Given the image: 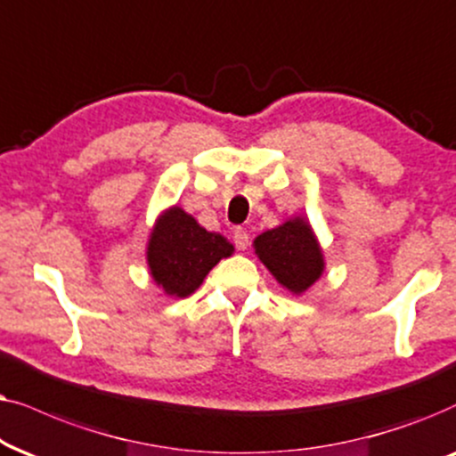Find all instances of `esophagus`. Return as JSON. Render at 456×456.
I'll use <instances>...</instances> for the list:
<instances>
[{
	"label": "esophagus",
	"instance_id": "obj_1",
	"mask_svg": "<svg viewBox=\"0 0 456 456\" xmlns=\"http://www.w3.org/2000/svg\"><path fill=\"white\" fill-rule=\"evenodd\" d=\"M233 241H235V248H238V250H246L248 244H250V238H248V233L244 232V229H235Z\"/></svg>",
	"mask_w": 456,
	"mask_h": 456
}]
</instances>
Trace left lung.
I'll return each mask as SVG.
<instances>
[{
    "mask_svg": "<svg viewBox=\"0 0 456 456\" xmlns=\"http://www.w3.org/2000/svg\"><path fill=\"white\" fill-rule=\"evenodd\" d=\"M252 248L277 283L294 296L313 288L325 271L323 248L306 216H291L266 229L252 241Z\"/></svg>",
    "mask_w": 456,
    "mask_h": 456,
    "instance_id": "left-lung-1",
    "label": "left lung"
}]
</instances>
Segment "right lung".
<instances>
[{"label":"right lung","instance_id":"obj_1","mask_svg":"<svg viewBox=\"0 0 456 456\" xmlns=\"http://www.w3.org/2000/svg\"><path fill=\"white\" fill-rule=\"evenodd\" d=\"M233 252L232 241L221 233L206 232L177 204L158 215L145 244L150 277L171 298L191 296L212 266Z\"/></svg>","mask_w":456,"mask_h":456}]
</instances>
